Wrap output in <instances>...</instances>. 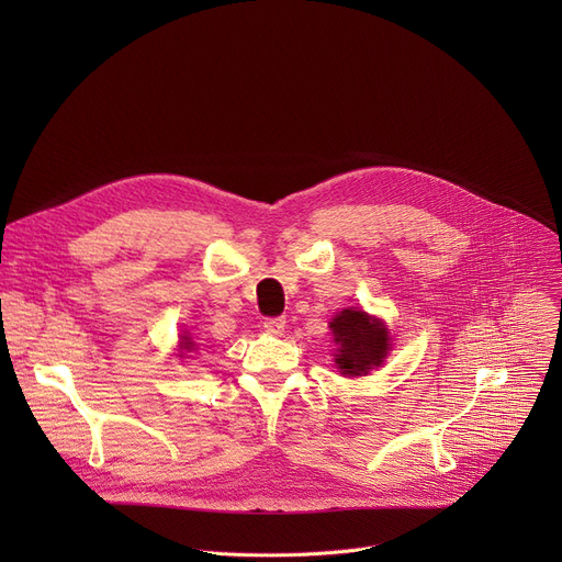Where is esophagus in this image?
I'll list each match as a JSON object with an SVG mask.
<instances>
[{"mask_svg": "<svg viewBox=\"0 0 562 562\" xmlns=\"http://www.w3.org/2000/svg\"><path fill=\"white\" fill-rule=\"evenodd\" d=\"M265 329L269 331V334H273V336H278V334H282L284 331V327H286V319L282 317V315H278V317H265Z\"/></svg>", "mask_w": 562, "mask_h": 562, "instance_id": "esophagus-1", "label": "esophagus"}]
</instances>
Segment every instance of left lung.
<instances>
[{"instance_id": "8db88e82", "label": "left lung", "mask_w": 562, "mask_h": 562, "mask_svg": "<svg viewBox=\"0 0 562 562\" xmlns=\"http://www.w3.org/2000/svg\"><path fill=\"white\" fill-rule=\"evenodd\" d=\"M331 329L338 345L336 364L345 375H362L382 364L389 351V331L380 319L364 311L345 308L334 317Z\"/></svg>"}]
</instances>
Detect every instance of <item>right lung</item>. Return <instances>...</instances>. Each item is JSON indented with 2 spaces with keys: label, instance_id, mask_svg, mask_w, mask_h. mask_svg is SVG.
Returning <instances> with one entry per match:
<instances>
[{
  "label": "right lung",
  "instance_id": "obj_1",
  "mask_svg": "<svg viewBox=\"0 0 562 562\" xmlns=\"http://www.w3.org/2000/svg\"><path fill=\"white\" fill-rule=\"evenodd\" d=\"M182 347H184V349H193L195 345L191 342V338H187V336H184V342H182Z\"/></svg>",
  "mask_w": 562,
  "mask_h": 562
}]
</instances>
